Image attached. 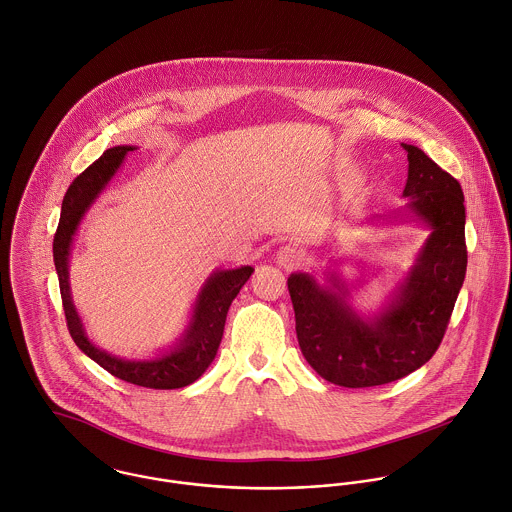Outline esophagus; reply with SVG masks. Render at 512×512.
<instances>
[{"instance_id":"obj_1","label":"esophagus","mask_w":512,"mask_h":512,"mask_svg":"<svg viewBox=\"0 0 512 512\" xmlns=\"http://www.w3.org/2000/svg\"><path fill=\"white\" fill-rule=\"evenodd\" d=\"M275 261L277 265L285 267V269H295L303 263V251L295 245H283L277 255H275Z\"/></svg>"}]
</instances>
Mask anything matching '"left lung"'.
<instances>
[{
  "label": "left lung",
  "instance_id": "1",
  "mask_svg": "<svg viewBox=\"0 0 512 512\" xmlns=\"http://www.w3.org/2000/svg\"><path fill=\"white\" fill-rule=\"evenodd\" d=\"M402 146L408 204L392 215H370L366 223H415L429 235L386 301L374 310L356 307L358 287L344 279L342 257L322 273L324 283L303 271L287 281L301 352L320 378L336 386H382L421 368L439 348L465 281L461 186L417 146Z\"/></svg>",
  "mask_w": 512,
  "mask_h": 512
}]
</instances>
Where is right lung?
<instances>
[{
	"label": "right lung",
	"mask_w": 512,
	"mask_h": 512,
	"mask_svg": "<svg viewBox=\"0 0 512 512\" xmlns=\"http://www.w3.org/2000/svg\"><path fill=\"white\" fill-rule=\"evenodd\" d=\"M132 150H136V146L130 144L108 148L93 166H89L69 186L65 194L59 227L53 239V261L59 277L67 326L81 352L95 360L108 374L142 388H186L194 384L213 362L223 336L227 310L255 269L251 265H241L235 269L211 271L190 308L186 328L174 344L160 350L158 354L150 358H120L99 348L89 338L83 318L73 303L69 259L81 221L85 219L87 211L103 196L110 180L120 170L126 154Z\"/></svg>",
	"instance_id": "add662e5"
}]
</instances>
